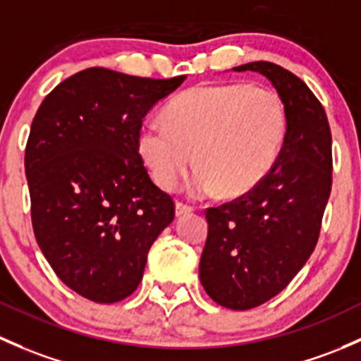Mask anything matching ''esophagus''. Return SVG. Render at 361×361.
<instances>
[{"instance_id": "obj_1", "label": "esophagus", "mask_w": 361, "mask_h": 361, "mask_svg": "<svg viewBox=\"0 0 361 361\" xmlns=\"http://www.w3.org/2000/svg\"><path fill=\"white\" fill-rule=\"evenodd\" d=\"M193 211L192 206L185 202H176V216H185V214H190Z\"/></svg>"}]
</instances>
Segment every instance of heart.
I'll return each instance as SVG.
<instances>
[{
  "instance_id": "b5f03b06",
  "label": "heart",
  "mask_w": 361,
  "mask_h": 361,
  "mask_svg": "<svg viewBox=\"0 0 361 361\" xmlns=\"http://www.w3.org/2000/svg\"><path fill=\"white\" fill-rule=\"evenodd\" d=\"M164 123L143 124L138 140L155 183L174 190L195 159L199 169L190 181L192 195L219 192L237 199L256 188L275 166L286 140L287 111L270 88L247 82L200 85L169 102Z\"/></svg>"
}]
</instances>
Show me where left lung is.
Segmentation results:
<instances>
[{
  "label": "left lung",
  "instance_id": "obj_1",
  "mask_svg": "<svg viewBox=\"0 0 361 361\" xmlns=\"http://www.w3.org/2000/svg\"><path fill=\"white\" fill-rule=\"evenodd\" d=\"M233 71L270 79L287 111L286 140L268 176L206 209L200 283L212 301L242 311L286 289L314 250L332 188V136L324 107L298 75L271 62Z\"/></svg>",
  "mask_w": 361,
  "mask_h": 361
}]
</instances>
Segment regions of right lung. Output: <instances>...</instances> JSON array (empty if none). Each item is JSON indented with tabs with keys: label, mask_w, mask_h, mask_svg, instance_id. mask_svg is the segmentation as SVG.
I'll list each match as a JSON object with an SVG mask.
<instances>
[{
	"label": "right lung",
	"mask_w": 361,
	"mask_h": 361,
	"mask_svg": "<svg viewBox=\"0 0 361 361\" xmlns=\"http://www.w3.org/2000/svg\"><path fill=\"white\" fill-rule=\"evenodd\" d=\"M183 81L91 67L60 82L34 116L25 145L34 235L56 276L90 301L131 295L174 219L138 140L147 112Z\"/></svg>",
	"instance_id": "1"
}]
</instances>
